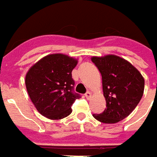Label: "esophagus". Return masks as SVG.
<instances>
[{
  "label": "esophagus",
  "instance_id": "1",
  "mask_svg": "<svg viewBox=\"0 0 157 157\" xmlns=\"http://www.w3.org/2000/svg\"><path fill=\"white\" fill-rule=\"evenodd\" d=\"M84 95H85V97H86V98H88V99H89V98H90V97L92 96V94H91L90 92H86Z\"/></svg>",
  "mask_w": 157,
  "mask_h": 157
}]
</instances>
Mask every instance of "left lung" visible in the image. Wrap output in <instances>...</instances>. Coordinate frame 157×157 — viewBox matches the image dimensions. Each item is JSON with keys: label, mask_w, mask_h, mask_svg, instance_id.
<instances>
[{"label": "left lung", "mask_w": 157, "mask_h": 157, "mask_svg": "<svg viewBox=\"0 0 157 157\" xmlns=\"http://www.w3.org/2000/svg\"><path fill=\"white\" fill-rule=\"evenodd\" d=\"M92 62L102 75L106 108L93 116L104 124H115L127 117L144 94V79L128 61L114 54L93 56Z\"/></svg>", "instance_id": "obj_1"}]
</instances>
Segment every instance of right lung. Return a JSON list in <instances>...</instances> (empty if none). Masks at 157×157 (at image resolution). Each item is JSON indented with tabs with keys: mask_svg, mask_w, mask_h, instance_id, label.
I'll use <instances>...</instances> for the list:
<instances>
[{
	"mask_svg": "<svg viewBox=\"0 0 157 157\" xmlns=\"http://www.w3.org/2000/svg\"><path fill=\"white\" fill-rule=\"evenodd\" d=\"M77 59L63 53L49 54L27 72L25 85L37 111L51 120H60L72 113V105L80 98L74 93L72 71Z\"/></svg>",
	"mask_w": 157,
	"mask_h": 157,
	"instance_id": "add662e5",
	"label": "right lung"
}]
</instances>
